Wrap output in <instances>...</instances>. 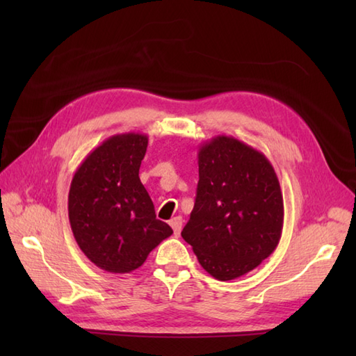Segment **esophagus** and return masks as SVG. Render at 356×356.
I'll list each match as a JSON object with an SVG mask.
<instances>
[{
    "instance_id": "esophagus-1",
    "label": "esophagus",
    "mask_w": 356,
    "mask_h": 356,
    "mask_svg": "<svg viewBox=\"0 0 356 356\" xmlns=\"http://www.w3.org/2000/svg\"><path fill=\"white\" fill-rule=\"evenodd\" d=\"M182 223H184V220H182V217H174V218H171L170 220V225H171V228H172V231H174V236H179L180 234V231H182Z\"/></svg>"
}]
</instances>
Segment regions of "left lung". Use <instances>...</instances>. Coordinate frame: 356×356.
<instances>
[{
	"instance_id": "8db88e82",
	"label": "left lung",
	"mask_w": 356,
	"mask_h": 356,
	"mask_svg": "<svg viewBox=\"0 0 356 356\" xmlns=\"http://www.w3.org/2000/svg\"><path fill=\"white\" fill-rule=\"evenodd\" d=\"M283 218V194L266 156L231 136L203 143L182 237L209 275L226 282L255 269L275 251Z\"/></svg>"
}]
</instances>
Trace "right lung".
<instances>
[{"mask_svg":"<svg viewBox=\"0 0 356 356\" xmlns=\"http://www.w3.org/2000/svg\"><path fill=\"white\" fill-rule=\"evenodd\" d=\"M148 136H111L79 165L70 185L69 218L81 251L113 274L142 266L168 238L170 225L157 220L154 205L139 179Z\"/></svg>","mask_w":356,"mask_h":356,"instance_id":"1","label":"right lung"}]
</instances>
